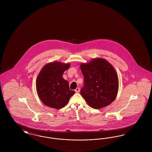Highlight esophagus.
Instances as JSON below:
<instances>
[{"instance_id": "obj_1", "label": "esophagus", "mask_w": 152, "mask_h": 152, "mask_svg": "<svg viewBox=\"0 0 152 152\" xmlns=\"http://www.w3.org/2000/svg\"><path fill=\"white\" fill-rule=\"evenodd\" d=\"M75 92L76 93H79L80 92V88L78 87V88H77L75 90Z\"/></svg>"}]
</instances>
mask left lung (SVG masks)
I'll return each mask as SVG.
<instances>
[{"label":"left lung","instance_id":"1","mask_svg":"<svg viewBox=\"0 0 152 152\" xmlns=\"http://www.w3.org/2000/svg\"><path fill=\"white\" fill-rule=\"evenodd\" d=\"M84 86L80 94L88 104L94 109L107 107L116 99L118 89V79L116 71L104 58H94L81 64Z\"/></svg>","mask_w":152,"mask_h":152}]
</instances>
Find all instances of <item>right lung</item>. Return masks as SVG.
<instances>
[{
    "label": "right lung",
    "mask_w": 152,
    "mask_h": 152,
    "mask_svg": "<svg viewBox=\"0 0 152 152\" xmlns=\"http://www.w3.org/2000/svg\"><path fill=\"white\" fill-rule=\"evenodd\" d=\"M69 64L55 61L44 65L36 80L37 93L45 105L55 109L63 108L75 94L70 90L69 83L63 75L69 68Z\"/></svg>",
    "instance_id": "add662e5"
}]
</instances>
